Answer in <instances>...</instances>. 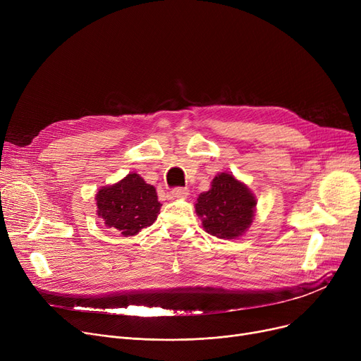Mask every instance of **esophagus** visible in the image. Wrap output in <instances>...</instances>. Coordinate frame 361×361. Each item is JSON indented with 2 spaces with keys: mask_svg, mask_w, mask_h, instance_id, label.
<instances>
[{
  "mask_svg": "<svg viewBox=\"0 0 361 361\" xmlns=\"http://www.w3.org/2000/svg\"><path fill=\"white\" fill-rule=\"evenodd\" d=\"M171 193H173L174 199H185L188 196V190H187V188H183V187L174 188V190Z\"/></svg>",
  "mask_w": 361,
  "mask_h": 361,
  "instance_id": "1",
  "label": "esophagus"
}]
</instances>
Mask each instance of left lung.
Instances as JSON below:
<instances>
[{
    "mask_svg": "<svg viewBox=\"0 0 361 361\" xmlns=\"http://www.w3.org/2000/svg\"><path fill=\"white\" fill-rule=\"evenodd\" d=\"M256 204L257 199L247 185L230 173H219L209 190L199 195L195 209L207 234L234 240L250 228Z\"/></svg>",
    "mask_w": 361,
    "mask_h": 361,
    "instance_id": "left-lung-1",
    "label": "left lung"
}]
</instances>
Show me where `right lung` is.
Listing matches in <instances>:
<instances>
[{"mask_svg":"<svg viewBox=\"0 0 361 361\" xmlns=\"http://www.w3.org/2000/svg\"><path fill=\"white\" fill-rule=\"evenodd\" d=\"M94 200L97 215L102 224L123 237H133L150 226L157 221L162 206L155 187L136 173L101 187Z\"/></svg>","mask_w":361,"mask_h":361,"instance_id":"obj_1","label":"right lung"}]
</instances>
